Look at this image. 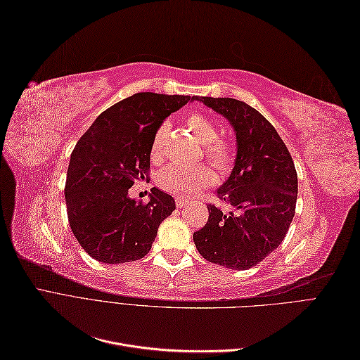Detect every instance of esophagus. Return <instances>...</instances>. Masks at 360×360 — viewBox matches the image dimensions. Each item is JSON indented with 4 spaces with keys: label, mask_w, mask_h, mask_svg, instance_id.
<instances>
[{
    "label": "esophagus",
    "mask_w": 360,
    "mask_h": 360,
    "mask_svg": "<svg viewBox=\"0 0 360 360\" xmlns=\"http://www.w3.org/2000/svg\"><path fill=\"white\" fill-rule=\"evenodd\" d=\"M176 205L179 207V209H186V207L189 205V201L183 200V198H176Z\"/></svg>",
    "instance_id": "1"
}]
</instances>
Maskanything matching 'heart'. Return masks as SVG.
Listing matches in <instances>:
<instances>
[{"instance_id":"heart-1","label":"heart","mask_w":360,"mask_h":360,"mask_svg":"<svg viewBox=\"0 0 360 360\" xmlns=\"http://www.w3.org/2000/svg\"><path fill=\"white\" fill-rule=\"evenodd\" d=\"M186 124L192 132L193 138L200 144L205 146V156L210 160L212 165L225 172L230 169L233 163V148L219 139V130L209 117L204 114L195 112L191 114L186 120ZM168 134V124L163 123L156 130V134L151 141L150 153L155 160H159L163 156L165 150V139ZM214 181L213 171L205 165L197 167H181V165H169L162 169L158 176V184L163 189L177 197H193L204 188L210 186Z\"/></svg>"}]
</instances>
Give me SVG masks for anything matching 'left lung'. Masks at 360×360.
Segmentation results:
<instances>
[{
  "label": "left lung",
  "mask_w": 360,
  "mask_h": 360,
  "mask_svg": "<svg viewBox=\"0 0 360 360\" xmlns=\"http://www.w3.org/2000/svg\"><path fill=\"white\" fill-rule=\"evenodd\" d=\"M230 122L236 135L234 167L213 204L209 221L193 233L198 252L210 263L233 270L259 264L282 243L294 217L297 174L276 129L252 106L231 97L193 96Z\"/></svg>",
  "instance_id": "1"
}]
</instances>
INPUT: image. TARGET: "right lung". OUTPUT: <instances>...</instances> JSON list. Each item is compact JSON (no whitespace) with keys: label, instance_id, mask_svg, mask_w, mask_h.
Here are the masks:
<instances>
[{"label":"right lung","instance_id":"add662e5","mask_svg":"<svg viewBox=\"0 0 360 360\" xmlns=\"http://www.w3.org/2000/svg\"><path fill=\"white\" fill-rule=\"evenodd\" d=\"M191 96L136 93L94 120L72 151L66 189L73 236L91 258L123 264L147 255L176 201L158 188L147 204L129 197L150 168L151 141Z\"/></svg>","mask_w":360,"mask_h":360}]
</instances>
